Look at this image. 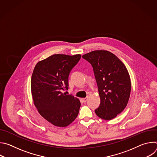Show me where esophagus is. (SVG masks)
<instances>
[{
	"label": "esophagus",
	"mask_w": 157,
	"mask_h": 157,
	"mask_svg": "<svg viewBox=\"0 0 157 157\" xmlns=\"http://www.w3.org/2000/svg\"><path fill=\"white\" fill-rule=\"evenodd\" d=\"M82 101L84 102H86V101H87V98H82Z\"/></svg>",
	"instance_id": "1"
}]
</instances>
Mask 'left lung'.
Returning <instances> with one entry per match:
<instances>
[{"mask_svg":"<svg viewBox=\"0 0 157 157\" xmlns=\"http://www.w3.org/2000/svg\"><path fill=\"white\" fill-rule=\"evenodd\" d=\"M93 66L101 99L96 115L111 120L121 113L127 105L131 82L124 64L113 53L95 50L82 56Z\"/></svg>","mask_w":157,"mask_h":157,"instance_id":"obj_1","label":"left lung"}]
</instances>
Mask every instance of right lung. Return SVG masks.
I'll return each mask as SVG.
<instances>
[{
	"label": "right lung",
	"instance_id": "obj_1",
	"mask_svg": "<svg viewBox=\"0 0 157 157\" xmlns=\"http://www.w3.org/2000/svg\"><path fill=\"white\" fill-rule=\"evenodd\" d=\"M81 56L55 54L35 66L31 79L33 104L39 114L55 126H68L78 115L79 99L62 91L68 89L70 73Z\"/></svg>",
	"mask_w": 157,
	"mask_h": 157
}]
</instances>
